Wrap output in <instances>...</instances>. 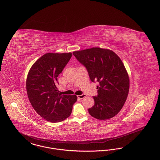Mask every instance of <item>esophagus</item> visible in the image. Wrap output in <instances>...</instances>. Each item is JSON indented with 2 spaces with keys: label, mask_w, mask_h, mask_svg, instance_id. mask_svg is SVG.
<instances>
[{
  "label": "esophagus",
  "mask_w": 160,
  "mask_h": 160,
  "mask_svg": "<svg viewBox=\"0 0 160 160\" xmlns=\"http://www.w3.org/2000/svg\"><path fill=\"white\" fill-rule=\"evenodd\" d=\"M85 97H86V94H81V95H78V98H79V99H84Z\"/></svg>",
  "instance_id": "obj_1"
}]
</instances>
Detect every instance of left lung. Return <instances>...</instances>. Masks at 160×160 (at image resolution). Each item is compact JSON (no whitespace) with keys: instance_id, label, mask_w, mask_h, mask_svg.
Segmentation results:
<instances>
[{"instance_id":"left-lung-1","label":"left lung","mask_w":160,"mask_h":160,"mask_svg":"<svg viewBox=\"0 0 160 160\" xmlns=\"http://www.w3.org/2000/svg\"><path fill=\"white\" fill-rule=\"evenodd\" d=\"M73 54L87 69L91 81L99 83L90 114L99 120L114 117L123 108L129 90V78L122 61L113 51L97 47Z\"/></svg>"}]
</instances>
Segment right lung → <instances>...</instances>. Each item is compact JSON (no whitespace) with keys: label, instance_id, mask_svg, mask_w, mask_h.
<instances>
[{"label":"right lung","instance_id":"obj_1","mask_svg":"<svg viewBox=\"0 0 160 160\" xmlns=\"http://www.w3.org/2000/svg\"><path fill=\"white\" fill-rule=\"evenodd\" d=\"M72 56L71 52L47 53L34 62L27 76L26 91L31 105L52 123L68 118L77 101L76 95H61L57 87V78Z\"/></svg>","mask_w":160,"mask_h":160}]
</instances>
